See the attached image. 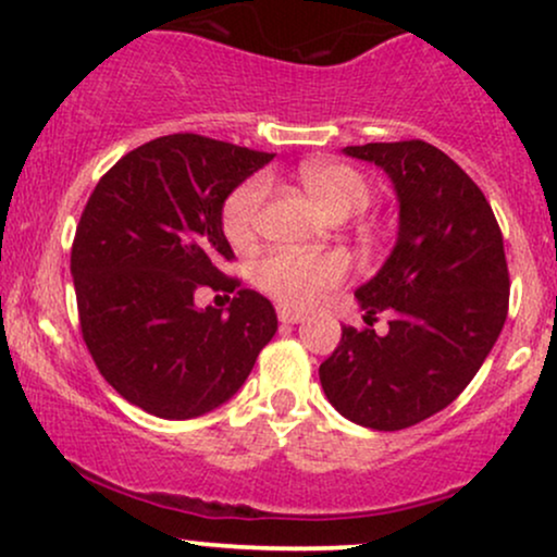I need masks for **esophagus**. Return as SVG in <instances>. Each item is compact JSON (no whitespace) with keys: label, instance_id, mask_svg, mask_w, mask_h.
<instances>
[{"label":"esophagus","instance_id":"1","mask_svg":"<svg viewBox=\"0 0 557 557\" xmlns=\"http://www.w3.org/2000/svg\"><path fill=\"white\" fill-rule=\"evenodd\" d=\"M277 319L283 324H298L300 319H304V314H298V311L287 309V306H277Z\"/></svg>","mask_w":557,"mask_h":557}]
</instances>
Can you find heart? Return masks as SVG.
<instances>
[{"label":"heart","instance_id":"heart-1","mask_svg":"<svg viewBox=\"0 0 557 557\" xmlns=\"http://www.w3.org/2000/svg\"><path fill=\"white\" fill-rule=\"evenodd\" d=\"M298 181L314 203L332 220L361 212L372 198L367 177L359 170L341 162L309 159L298 168ZM270 183L267 177H248L225 198L222 230L233 246H246L257 235L264 212ZM348 264L341 253H290L272 251L253 264V283L267 296L287 309H309L322 300L332 287L343 283Z\"/></svg>","mask_w":557,"mask_h":557}]
</instances>
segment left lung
<instances>
[{
	"label": "left lung",
	"mask_w": 557,
	"mask_h": 557,
	"mask_svg": "<svg viewBox=\"0 0 557 557\" xmlns=\"http://www.w3.org/2000/svg\"><path fill=\"white\" fill-rule=\"evenodd\" d=\"M387 172L398 194V240L356 290L367 327L343 337L319 367L345 419L395 432L434 417L474 380L508 317L503 233L479 185L426 140L345 146ZM393 310L385 336L375 314Z\"/></svg>",
	"instance_id": "left-lung-1"
}]
</instances>
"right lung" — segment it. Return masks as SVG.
<instances>
[{
    "label": "right lung",
    "mask_w": 557,
    "mask_h": 557,
    "mask_svg": "<svg viewBox=\"0 0 557 557\" xmlns=\"http://www.w3.org/2000/svg\"><path fill=\"white\" fill-rule=\"evenodd\" d=\"M274 154L196 133L127 151L96 183L70 272L81 332L110 385L159 419H196L233 398L277 332L261 293L222 272V207ZM203 286L236 290L227 315L198 310Z\"/></svg>",
    "instance_id": "right-lung-1"
}]
</instances>
